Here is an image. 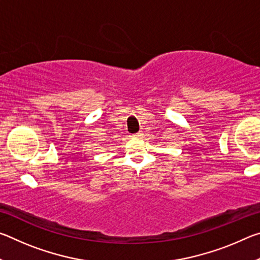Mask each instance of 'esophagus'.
I'll return each mask as SVG.
<instances>
[{
    "label": "esophagus",
    "instance_id": "obj_1",
    "mask_svg": "<svg viewBox=\"0 0 260 260\" xmlns=\"http://www.w3.org/2000/svg\"><path fill=\"white\" fill-rule=\"evenodd\" d=\"M142 135H143V134L140 133V132H139V133H135V134H134L135 138H140V136H142Z\"/></svg>",
    "mask_w": 260,
    "mask_h": 260
}]
</instances>
